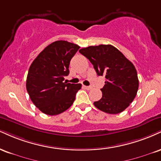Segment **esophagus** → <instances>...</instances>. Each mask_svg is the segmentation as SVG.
I'll list each match as a JSON object with an SVG mask.
<instances>
[{
  "mask_svg": "<svg viewBox=\"0 0 161 161\" xmlns=\"http://www.w3.org/2000/svg\"><path fill=\"white\" fill-rule=\"evenodd\" d=\"M84 88L87 89V90H91V89H92V86H84Z\"/></svg>",
  "mask_w": 161,
  "mask_h": 161,
  "instance_id": "34e87169",
  "label": "esophagus"
}]
</instances>
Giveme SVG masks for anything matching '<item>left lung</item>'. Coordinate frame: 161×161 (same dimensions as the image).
<instances>
[{
  "instance_id": "left-lung-1",
  "label": "left lung",
  "mask_w": 161,
  "mask_h": 161,
  "mask_svg": "<svg viewBox=\"0 0 161 161\" xmlns=\"http://www.w3.org/2000/svg\"><path fill=\"white\" fill-rule=\"evenodd\" d=\"M94 66L98 75H105L102 98L94 103L101 111L109 114L123 112L134 100L139 79L134 65L112 45L88 46L79 50Z\"/></svg>"
}]
</instances>
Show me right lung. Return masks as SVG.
<instances>
[{
	"instance_id": "right-lung-1",
	"label": "right lung",
	"mask_w": 161,
	"mask_h": 161,
	"mask_svg": "<svg viewBox=\"0 0 161 161\" xmlns=\"http://www.w3.org/2000/svg\"><path fill=\"white\" fill-rule=\"evenodd\" d=\"M76 44L58 40L46 46L29 68L26 88L31 100L44 114L55 115L69 109L81 84L64 82L69 62L79 49Z\"/></svg>"
}]
</instances>
